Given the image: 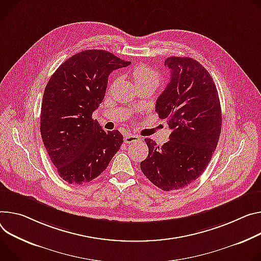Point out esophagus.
<instances>
[{"label": "esophagus", "mask_w": 261, "mask_h": 261, "mask_svg": "<svg viewBox=\"0 0 261 261\" xmlns=\"http://www.w3.org/2000/svg\"><path fill=\"white\" fill-rule=\"evenodd\" d=\"M124 141L126 144H135L140 141V137L138 135H133V134H127L124 137Z\"/></svg>", "instance_id": "1"}]
</instances>
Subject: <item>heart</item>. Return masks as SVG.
<instances>
[{
	"label": "heart",
	"mask_w": 261,
	"mask_h": 261,
	"mask_svg": "<svg viewBox=\"0 0 261 261\" xmlns=\"http://www.w3.org/2000/svg\"><path fill=\"white\" fill-rule=\"evenodd\" d=\"M131 74L133 77V80L137 87L144 86L147 84H152L154 86H157L160 81V76L157 72L145 64H140L131 70Z\"/></svg>",
	"instance_id": "1"
}]
</instances>
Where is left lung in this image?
Here are the masks:
<instances>
[{
	"label": "left lung",
	"instance_id": "obj_1",
	"mask_svg": "<svg viewBox=\"0 0 261 261\" xmlns=\"http://www.w3.org/2000/svg\"><path fill=\"white\" fill-rule=\"evenodd\" d=\"M164 64L171 80L158 97L155 110L172 129L170 140L157 146L145 138L148 157L144 175L164 192L184 188L205 171L222 129L219 93L206 68L189 57L171 56Z\"/></svg>",
	"mask_w": 261,
	"mask_h": 261
}]
</instances>
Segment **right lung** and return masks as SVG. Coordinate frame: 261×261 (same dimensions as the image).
Returning <instances> with one entry per match:
<instances>
[{
  "label": "right lung",
  "instance_id": "add662e5",
  "mask_svg": "<svg viewBox=\"0 0 261 261\" xmlns=\"http://www.w3.org/2000/svg\"><path fill=\"white\" fill-rule=\"evenodd\" d=\"M130 63L104 50H85L65 60L46 84L40 134L67 183L78 185L97 178L120 150L121 132L103 130L91 116L105 97L110 73Z\"/></svg>",
  "mask_w": 261,
  "mask_h": 261
}]
</instances>
